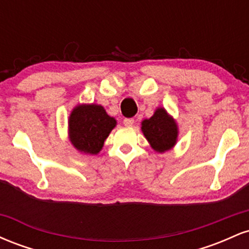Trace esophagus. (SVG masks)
<instances>
[{
    "label": "esophagus",
    "mask_w": 249,
    "mask_h": 249,
    "mask_svg": "<svg viewBox=\"0 0 249 249\" xmlns=\"http://www.w3.org/2000/svg\"><path fill=\"white\" fill-rule=\"evenodd\" d=\"M123 123H124L125 126H132L133 123H134V119L133 118H125L124 121H123Z\"/></svg>",
    "instance_id": "obj_1"
}]
</instances>
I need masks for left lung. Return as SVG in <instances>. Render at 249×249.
I'll return each mask as SVG.
<instances>
[{"label": "left lung", "instance_id": "left-lung-1", "mask_svg": "<svg viewBox=\"0 0 249 249\" xmlns=\"http://www.w3.org/2000/svg\"><path fill=\"white\" fill-rule=\"evenodd\" d=\"M142 130L152 148L160 153L172 148L178 137L177 124L161 107L142 123Z\"/></svg>", "mask_w": 249, "mask_h": 249}]
</instances>
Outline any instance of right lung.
<instances>
[{"instance_id":"add662e5","label":"right lung","mask_w":249,"mask_h":249,"mask_svg":"<svg viewBox=\"0 0 249 249\" xmlns=\"http://www.w3.org/2000/svg\"><path fill=\"white\" fill-rule=\"evenodd\" d=\"M115 126L116 119L101 105H78L69 119L71 142L82 152L97 154Z\"/></svg>"}]
</instances>
